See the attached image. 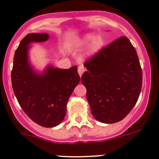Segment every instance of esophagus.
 <instances>
[{
    "instance_id": "1",
    "label": "esophagus",
    "mask_w": 159,
    "mask_h": 159,
    "mask_svg": "<svg viewBox=\"0 0 159 159\" xmlns=\"http://www.w3.org/2000/svg\"><path fill=\"white\" fill-rule=\"evenodd\" d=\"M85 71V69L84 67H83V66H78V73H79L80 76H81L82 75H83V72Z\"/></svg>"
}]
</instances>
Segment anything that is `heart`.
Returning <instances> with one entry per match:
<instances>
[{"mask_svg":"<svg viewBox=\"0 0 159 159\" xmlns=\"http://www.w3.org/2000/svg\"><path fill=\"white\" fill-rule=\"evenodd\" d=\"M89 44L86 49V56L90 57L93 56L97 52H98L101 49L103 48L105 45V39L101 35H96L93 33H88L83 35V37L77 39L75 42L73 47L75 48H80L83 47L84 45Z\"/></svg>","mask_w":159,"mask_h":159,"instance_id":"heart-1","label":"heart"}]
</instances>
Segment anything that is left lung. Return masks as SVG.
Listing matches in <instances>:
<instances>
[{
	"mask_svg": "<svg viewBox=\"0 0 159 159\" xmlns=\"http://www.w3.org/2000/svg\"><path fill=\"white\" fill-rule=\"evenodd\" d=\"M81 81L97 120L114 124L124 118L136 105L143 74L135 48L127 37L116 39L87 60Z\"/></svg>",
	"mask_w": 159,
	"mask_h": 159,
	"instance_id": "obj_1",
	"label": "left lung"
}]
</instances>
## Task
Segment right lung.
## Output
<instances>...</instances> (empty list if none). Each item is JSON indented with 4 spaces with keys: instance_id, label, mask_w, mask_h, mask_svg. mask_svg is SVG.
<instances>
[{
    "instance_id": "obj_1",
    "label": "right lung",
    "mask_w": 159,
    "mask_h": 159,
    "mask_svg": "<svg viewBox=\"0 0 159 159\" xmlns=\"http://www.w3.org/2000/svg\"><path fill=\"white\" fill-rule=\"evenodd\" d=\"M47 33H30L15 52L11 81L20 107L29 117L44 127H54L66 115V104L80 77L77 66L59 69L48 66L42 73L34 70L28 52L32 42H45Z\"/></svg>"
}]
</instances>
